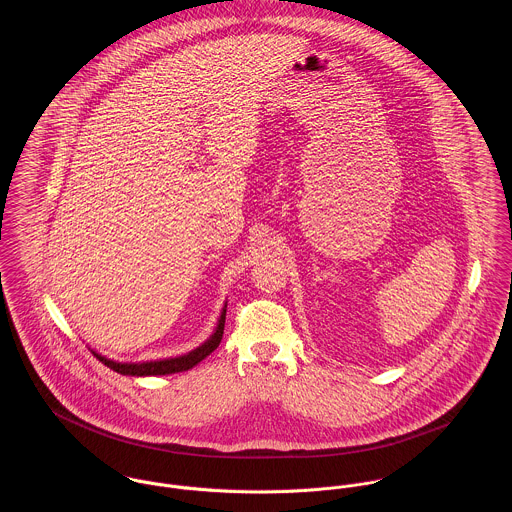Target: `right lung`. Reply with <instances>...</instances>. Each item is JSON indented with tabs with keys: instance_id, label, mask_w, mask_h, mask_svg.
I'll list each match as a JSON object with an SVG mask.
<instances>
[{
	"instance_id": "obj_1",
	"label": "right lung",
	"mask_w": 512,
	"mask_h": 512,
	"mask_svg": "<svg viewBox=\"0 0 512 512\" xmlns=\"http://www.w3.org/2000/svg\"><path fill=\"white\" fill-rule=\"evenodd\" d=\"M224 319H226V305L220 313L219 325L215 329V333L201 345L197 347L195 351L187 353V355H181V357H175V359H163V361H149V363H116V361H110L98 353H94V357L102 363V365L112 368L114 372H120V374H128V376H157V374H173V372H183V370H189L195 365H199L205 357H209L217 347H219L220 339H222V333H224Z\"/></svg>"
}]
</instances>
